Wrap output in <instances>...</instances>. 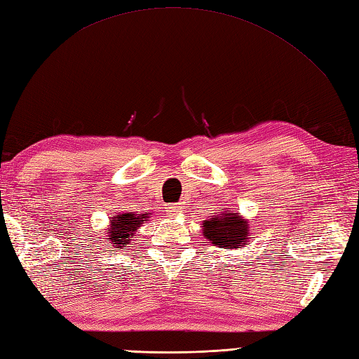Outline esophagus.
I'll return each mask as SVG.
<instances>
[{
  "label": "esophagus",
  "instance_id": "34e87169",
  "mask_svg": "<svg viewBox=\"0 0 359 359\" xmlns=\"http://www.w3.org/2000/svg\"><path fill=\"white\" fill-rule=\"evenodd\" d=\"M168 212L172 216H177V215H182L184 212V207H180V205H172V207L168 208Z\"/></svg>",
  "mask_w": 359,
  "mask_h": 359
}]
</instances>
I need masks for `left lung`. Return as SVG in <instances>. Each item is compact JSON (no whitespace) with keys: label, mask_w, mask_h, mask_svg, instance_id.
<instances>
[{"label":"left lung","mask_w":359,"mask_h":359,"mask_svg":"<svg viewBox=\"0 0 359 359\" xmlns=\"http://www.w3.org/2000/svg\"><path fill=\"white\" fill-rule=\"evenodd\" d=\"M203 236L220 248H242L248 243V222L238 212H220L203 220Z\"/></svg>","instance_id":"1"}]
</instances>
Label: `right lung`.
Masks as SVG:
<instances>
[{
    "label": "right lung",
    "instance_id": "obj_1",
    "mask_svg": "<svg viewBox=\"0 0 359 359\" xmlns=\"http://www.w3.org/2000/svg\"><path fill=\"white\" fill-rule=\"evenodd\" d=\"M151 217V212H144V215H133V212H125V215H118L112 217L108 228V239L112 243L114 248L126 247L134 233L137 231L142 224L147 222Z\"/></svg>",
    "mask_w": 359,
    "mask_h": 359
}]
</instances>
